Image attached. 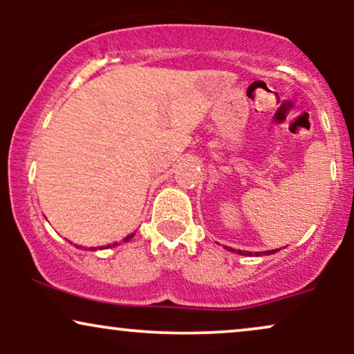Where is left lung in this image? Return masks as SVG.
I'll list each match as a JSON object with an SVG mask.
<instances>
[{
	"mask_svg": "<svg viewBox=\"0 0 354 354\" xmlns=\"http://www.w3.org/2000/svg\"><path fill=\"white\" fill-rule=\"evenodd\" d=\"M226 250L228 251H231V253H234V251H236L238 254H245V256H251L253 253H251V251H241V250H233V248H228L226 246ZM276 251L278 250H271V251H261V253H256V256H261V254H273V253H276Z\"/></svg>",
	"mask_w": 354,
	"mask_h": 354,
	"instance_id": "obj_1",
	"label": "left lung"
}]
</instances>
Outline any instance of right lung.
I'll list each match as a JSON object with an SVG mask.
<instances>
[{
    "instance_id": "add662e5",
    "label": "right lung",
    "mask_w": 354,
    "mask_h": 354,
    "mask_svg": "<svg viewBox=\"0 0 354 354\" xmlns=\"http://www.w3.org/2000/svg\"><path fill=\"white\" fill-rule=\"evenodd\" d=\"M133 236H135V233L128 234V236H126V238H124V243H126V241H129V239H131ZM111 246H116V243H113V245H108V248H111Z\"/></svg>"
}]
</instances>
